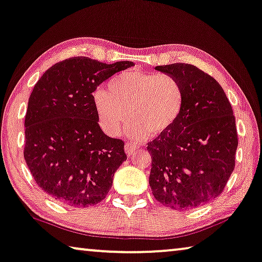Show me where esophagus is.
Instances as JSON below:
<instances>
[{
  "instance_id": "34e87169",
  "label": "esophagus",
  "mask_w": 262,
  "mask_h": 262,
  "mask_svg": "<svg viewBox=\"0 0 262 262\" xmlns=\"http://www.w3.org/2000/svg\"><path fill=\"white\" fill-rule=\"evenodd\" d=\"M137 148H138V145H136L134 143H126L125 144V152L126 155L130 157L135 154V152L137 151Z\"/></svg>"
}]
</instances>
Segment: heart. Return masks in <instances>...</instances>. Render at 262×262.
Wrapping results in <instances>:
<instances>
[{"mask_svg": "<svg viewBox=\"0 0 262 262\" xmlns=\"http://www.w3.org/2000/svg\"><path fill=\"white\" fill-rule=\"evenodd\" d=\"M183 84L174 76L140 70L122 72L107 83V92L97 89L92 103L100 127L110 136L120 134L126 119L134 139L167 131L182 114Z\"/></svg>", "mask_w": 262, "mask_h": 262, "instance_id": "obj_1", "label": "heart"}]
</instances>
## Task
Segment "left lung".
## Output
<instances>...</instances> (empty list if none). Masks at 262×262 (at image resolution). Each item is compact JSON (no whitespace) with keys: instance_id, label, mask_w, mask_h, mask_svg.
Listing matches in <instances>:
<instances>
[{"instance_id":"8db88e82","label":"left lung","mask_w":262,"mask_h":262,"mask_svg":"<svg viewBox=\"0 0 262 262\" xmlns=\"http://www.w3.org/2000/svg\"><path fill=\"white\" fill-rule=\"evenodd\" d=\"M178 78L185 92L178 120L147 144L148 183L155 198L173 210H191L221 194L235 166V117L223 88L192 64L156 67Z\"/></svg>"}]
</instances>
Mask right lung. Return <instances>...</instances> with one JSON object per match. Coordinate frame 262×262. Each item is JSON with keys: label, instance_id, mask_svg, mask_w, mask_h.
<instances>
[{"label": "right lung", "instance_id": "1", "mask_svg": "<svg viewBox=\"0 0 262 262\" xmlns=\"http://www.w3.org/2000/svg\"><path fill=\"white\" fill-rule=\"evenodd\" d=\"M134 66L78 56L56 63L35 84L24 120V159L51 199L74 207L105 199L126 155L123 140L100 128L92 95L104 80Z\"/></svg>", "mask_w": 262, "mask_h": 262}]
</instances>
